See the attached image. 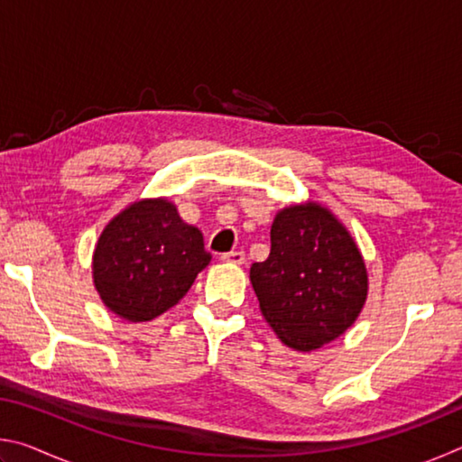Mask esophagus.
Masks as SVG:
<instances>
[{
	"label": "esophagus",
	"instance_id": "esophagus-1",
	"mask_svg": "<svg viewBox=\"0 0 462 462\" xmlns=\"http://www.w3.org/2000/svg\"><path fill=\"white\" fill-rule=\"evenodd\" d=\"M220 259L224 263H234V264H242L245 263V253L242 250H232V253H224Z\"/></svg>",
	"mask_w": 462,
	"mask_h": 462
}]
</instances>
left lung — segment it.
Instances as JSON below:
<instances>
[{"label":"left lung","instance_id":"8db88e82","mask_svg":"<svg viewBox=\"0 0 462 462\" xmlns=\"http://www.w3.org/2000/svg\"><path fill=\"white\" fill-rule=\"evenodd\" d=\"M250 283L281 342L303 353L346 332L366 300L353 236L318 203L277 214L269 259L250 267Z\"/></svg>","mask_w":462,"mask_h":462}]
</instances>
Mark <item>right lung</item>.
Segmentation results:
<instances>
[{
	"label": "right lung",
	"instance_id": "right-lung-1",
	"mask_svg": "<svg viewBox=\"0 0 462 462\" xmlns=\"http://www.w3.org/2000/svg\"><path fill=\"white\" fill-rule=\"evenodd\" d=\"M212 254L198 228L167 199L132 203L106 226L93 253V281L106 306L130 322H148L189 291Z\"/></svg>",
	"mask_w": 462,
	"mask_h": 462
}]
</instances>
